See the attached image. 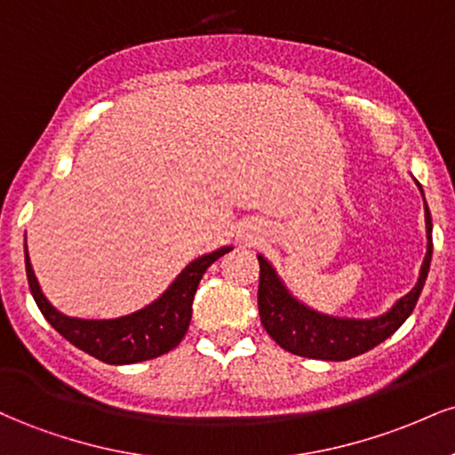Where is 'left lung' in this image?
<instances>
[{
	"label": "left lung",
	"instance_id": "left-lung-1",
	"mask_svg": "<svg viewBox=\"0 0 455 455\" xmlns=\"http://www.w3.org/2000/svg\"><path fill=\"white\" fill-rule=\"evenodd\" d=\"M415 180V177H412ZM417 188L421 190L419 181L415 180ZM424 196V190H421ZM426 237L427 250L426 259L421 263L419 278L415 286L400 297L394 306L383 315L372 318H351V316H333L318 312L315 307L306 306L286 289L284 280L263 254H257L260 265L259 280V315L265 331L280 344L284 351L299 355V357L325 359V362H347L357 357L377 344L385 342L391 333L400 329L402 323L415 310L421 289H424L427 271L432 260V216L426 205Z\"/></svg>",
	"mask_w": 455,
	"mask_h": 455
}]
</instances>
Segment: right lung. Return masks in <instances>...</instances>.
<instances>
[{
    "instance_id": "add662e5",
    "label": "right lung",
    "mask_w": 455,
    "mask_h": 455,
    "mask_svg": "<svg viewBox=\"0 0 455 455\" xmlns=\"http://www.w3.org/2000/svg\"><path fill=\"white\" fill-rule=\"evenodd\" d=\"M233 245H222L188 263L181 274L171 282L158 299L137 312L117 318H81L68 316L46 299L31 267L28 239H25V271L36 304L51 327L57 329L68 342L92 357L111 365L139 363L173 351L186 336L192 318V301L207 267L231 252Z\"/></svg>"
}]
</instances>
